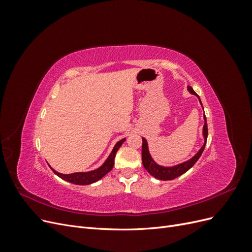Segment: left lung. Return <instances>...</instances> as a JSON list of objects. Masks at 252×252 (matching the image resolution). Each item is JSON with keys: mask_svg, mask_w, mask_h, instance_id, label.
I'll use <instances>...</instances> for the list:
<instances>
[{"mask_svg": "<svg viewBox=\"0 0 252 252\" xmlns=\"http://www.w3.org/2000/svg\"><path fill=\"white\" fill-rule=\"evenodd\" d=\"M188 91L191 94L196 95L197 97H199V100H200V96L194 93V90L191 87L188 86ZM200 103L202 105L201 100H200ZM202 107H203V105H202ZM204 121H205V124H204V127H203V136H204L203 146L201 147V149L197 151L196 154L191 158H189L188 161L183 162V163L178 164V165H174V166L166 167V166H162V165H158V163H156L155 159L152 158L150 152H149L148 143H147L146 139L142 138V140H143V145H142V162H143V165H144V168L146 169L152 175V177H155L156 179L162 180V181L173 180L175 178L180 177V175H182L183 173H185L186 171H188L195 164V162L197 161V159L200 158V157L202 156L203 151H204V148H205L206 142H207L208 128H207V121H206L205 113H204Z\"/></svg>", "mask_w": 252, "mask_h": 252, "instance_id": "1", "label": "left lung"}]
</instances>
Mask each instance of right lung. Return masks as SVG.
Here are the masks:
<instances>
[{
	"instance_id": "obj_1",
	"label": "right lung",
	"mask_w": 252,
	"mask_h": 252,
	"mask_svg": "<svg viewBox=\"0 0 252 252\" xmlns=\"http://www.w3.org/2000/svg\"><path fill=\"white\" fill-rule=\"evenodd\" d=\"M125 140L126 139H122L121 141H119L116 145H114L111 154L109 155L107 159H106L102 166H100L98 168H96L94 170L87 171V172H74V173H70V174H63V173H60V172L56 171L55 169H52L51 167H50V168L53 172H55L58 175V177H60L61 179H63L64 181L72 183V184H75V185L93 184V183H95L98 180H101L105 174H107L113 168L114 158H116L117 151L122 146V144L125 142Z\"/></svg>"
}]
</instances>
